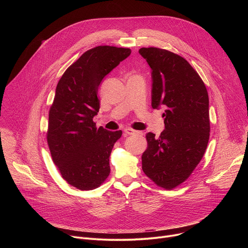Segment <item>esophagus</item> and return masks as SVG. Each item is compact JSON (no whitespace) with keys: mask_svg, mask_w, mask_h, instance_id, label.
<instances>
[{"mask_svg":"<svg viewBox=\"0 0 248 248\" xmlns=\"http://www.w3.org/2000/svg\"><path fill=\"white\" fill-rule=\"evenodd\" d=\"M124 133H125V135H133V134H136V133H138V131L137 130H134V129H132V128H129V127H126V128H124Z\"/></svg>","mask_w":248,"mask_h":248,"instance_id":"1","label":"esophagus"}]
</instances>
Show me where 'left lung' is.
I'll list each match as a JSON object with an SVG mask.
<instances>
[{"instance_id":"obj_1","label":"left lung","mask_w":248,"mask_h":248,"mask_svg":"<svg viewBox=\"0 0 248 248\" xmlns=\"http://www.w3.org/2000/svg\"><path fill=\"white\" fill-rule=\"evenodd\" d=\"M151 68L153 109H164L165 129L146 134L142 170L157 186L184 183L201 161L210 135L209 97L194 68L183 57L159 48H141Z\"/></svg>"}]
</instances>
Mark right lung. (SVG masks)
<instances>
[{"label": "right lung", "mask_w": 248, "mask_h": 248, "mask_svg": "<svg viewBox=\"0 0 248 248\" xmlns=\"http://www.w3.org/2000/svg\"><path fill=\"white\" fill-rule=\"evenodd\" d=\"M130 53L128 48L95 47L70 65L58 82L47 141L62 179L78 189L97 188L110 174L109 158L123 131L96 127L97 94L102 79Z\"/></svg>", "instance_id": "obj_1"}]
</instances>
